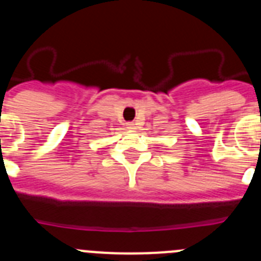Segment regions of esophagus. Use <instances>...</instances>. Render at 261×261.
<instances>
[{"instance_id": "1", "label": "esophagus", "mask_w": 261, "mask_h": 261, "mask_svg": "<svg viewBox=\"0 0 261 261\" xmlns=\"http://www.w3.org/2000/svg\"><path fill=\"white\" fill-rule=\"evenodd\" d=\"M126 126H127L128 130H135V127H136L135 123H134V122H127V123H126Z\"/></svg>"}]
</instances>
